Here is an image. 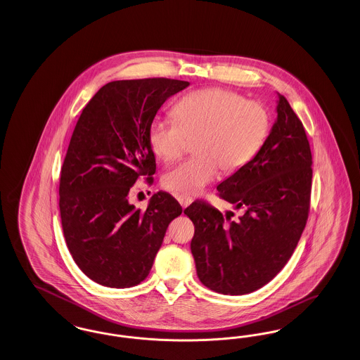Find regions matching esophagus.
<instances>
[{
  "instance_id": "1",
  "label": "esophagus",
  "mask_w": 360,
  "mask_h": 360,
  "mask_svg": "<svg viewBox=\"0 0 360 360\" xmlns=\"http://www.w3.org/2000/svg\"><path fill=\"white\" fill-rule=\"evenodd\" d=\"M176 200H178V202L181 204L182 207H188V206L193 202V198H191L190 195H186V194H179V195H176Z\"/></svg>"
}]
</instances>
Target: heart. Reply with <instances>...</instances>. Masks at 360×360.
I'll return each mask as SVG.
<instances>
[{"label": "heart", "mask_w": 360, "mask_h": 360, "mask_svg": "<svg viewBox=\"0 0 360 360\" xmlns=\"http://www.w3.org/2000/svg\"><path fill=\"white\" fill-rule=\"evenodd\" d=\"M174 120L156 117L148 131L155 154L172 162L194 140L195 156L165 174V188L179 194H198L212 184L219 169L238 172L262 150L270 132V116L239 93L213 87L182 97L172 109Z\"/></svg>", "instance_id": "heart-1"}]
</instances>
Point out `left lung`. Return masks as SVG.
I'll return each instance as SVG.
<instances>
[{
    "mask_svg": "<svg viewBox=\"0 0 360 360\" xmlns=\"http://www.w3.org/2000/svg\"><path fill=\"white\" fill-rule=\"evenodd\" d=\"M311 174L304 125L278 93L276 119L262 150L217 186L221 198L243 210L239 220L226 223L202 201L185 209L195 228L190 248L202 285L248 294L285 267L307 225Z\"/></svg>",
    "mask_w": 360,
    "mask_h": 360,
    "instance_id": "1",
    "label": "left lung"
}]
</instances>
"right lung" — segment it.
Wrapping results in <instances>:
<instances>
[{"label": "right lung", "instance_id": "obj_1", "mask_svg": "<svg viewBox=\"0 0 360 360\" xmlns=\"http://www.w3.org/2000/svg\"><path fill=\"white\" fill-rule=\"evenodd\" d=\"M188 85L167 78L109 82L75 125L60 172L62 228L77 266L103 286L125 289L144 281L169 224L182 213L166 191L155 193L146 212L128 194L140 176L153 182L150 125L160 106Z\"/></svg>", "mask_w": 360, "mask_h": 360}]
</instances>
